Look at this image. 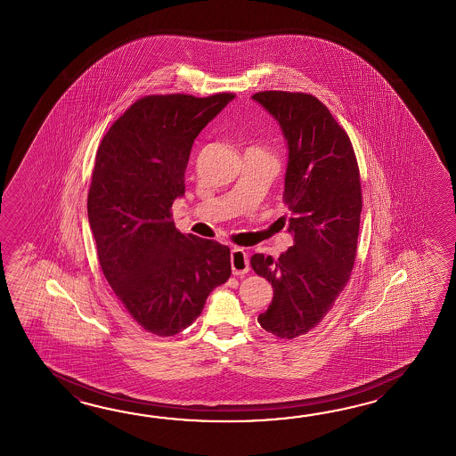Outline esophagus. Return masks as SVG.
Listing matches in <instances>:
<instances>
[{"instance_id": "obj_1", "label": "esophagus", "mask_w": 456, "mask_h": 456, "mask_svg": "<svg viewBox=\"0 0 456 456\" xmlns=\"http://www.w3.org/2000/svg\"><path fill=\"white\" fill-rule=\"evenodd\" d=\"M232 271L234 275H244L249 271L248 254L241 248H232Z\"/></svg>"}]
</instances>
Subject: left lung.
<instances>
[{
	"instance_id": "1",
	"label": "left lung",
	"mask_w": 456,
	"mask_h": 456,
	"mask_svg": "<svg viewBox=\"0 0 456 456\" xmlns=\"http://www.w3.org/2000/svg\"><path fill=\"white\" fill-rule=\"evenodd\" d=\"M252 99L271 114L287 142L283 200L293 246L254 254L251 265L273 297L259 324L281 339L316 328L347 285L359 238L362 187L349 136L321 101L305 93L262 91Z\"/></svg>"
}]
</instances>
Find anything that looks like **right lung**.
<instances>
[{
  "label": "right lung",
  "mask_w": 456,
  "mask_h": 456,
  "mask_svg": "<svg viewBox=\"0 0 456 456\" xmlns=\"http://www.w3.org/2000/svg\"><path fill=\"white\" fill-rule=\"evenodd\" d=\"M232 99L143 97L97 150L87 218L99 264L130 316L156 336L189 328L232 275L230 248L179 232L171 207L184 195L195 138Z\"/></svg>",
  "instance_id": "obj_1"
}]
</instances>
